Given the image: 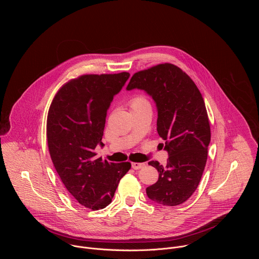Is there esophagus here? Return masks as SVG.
Masks as SVG:
<instances>
[{"instance_id": "34e87169", "label": "esophagus", "mask_w": 259, "mask_h": 259, "mask_svg": "<svg viewBox=\"0 0 259 259\" xmlns=\"http://www.w3.org/2000/svg\"><path fill=\"white\" fill-rule=\"evenodd\" d=\"M145 165H146V164H145V163H142V162H133V163H132V167H133L134 169H141V168H143Z\"/></svg>"}]
</instances>
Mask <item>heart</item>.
Listing matches in <instances>:
<instances>
[{"mask_svg": "<svg viewBox=\"0 0 259 259\" xmlns=\"http://www.w3.org/2000/svg\"><path fill=\"white\" fill-rule=\"evenodd\" d=\"M128 105H130V108L132 111L150 107V103H149L148 98L144 95H135L128 101Z\"/></svg>", "mask_w": 259, "mask_h": 259, "instance_id": "b5f03b06", "label": "heart"}]
</instances>
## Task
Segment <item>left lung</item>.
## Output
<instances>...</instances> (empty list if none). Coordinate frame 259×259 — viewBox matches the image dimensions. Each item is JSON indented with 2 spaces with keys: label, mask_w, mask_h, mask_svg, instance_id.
I'll return each instance as SVG.
<instances>
[{
  "label": "left lung",
  "mask_w": 259,
  "mask_h": 259,
  "mask_svg": "<svg viewBox=\"0 0 259 259\" xmlns=\"http://www.w3.org/2000/svg\"><path fill=\"white\" fill-rule=\"evenodd\" d=\"M145 90L157 107V133L168 152L166 165L148 162L159 174L147 187L148 197L162 205L186 201L199 185L207 160L210 125L203 98L190 76L169 63L134 74L126 90Z\"/></svg>",
  "instance_id": "1"
}]
</instances>
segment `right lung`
Returning <instances> with one entry per match:
<instances>
[{"mask_svg":"<svg viewBox=\"0 0 259 259\" xmlns=\"http://www.w3.org/2000/svg\"><path fill=\"white\" fill-rule=\"evenodd\" d=\"M118 74H82L63 84L54 97L47 118V139L52 161L74 199L93 210L111 202L131 162H109L97 157L107 112L113 96L127 78Z\"/></svg>","mask_w":259,"mask_h":259,"instance_id":"add662e5","label":"right lung"}]
</instances>
